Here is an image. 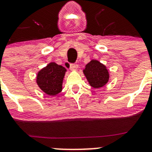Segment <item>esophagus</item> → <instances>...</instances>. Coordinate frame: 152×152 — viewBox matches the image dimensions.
I'll return each mask as SVG.
<instances>
[{
    "label": "esophagus",
    "instance_id": "esophagus-1",
    "mask_svg": "<svg viewBox=\"0 0 152 152\" xmlns=\"http://www.w3.org/2000/svg\"><path fill=\"white\" fill-rule=\"evenodd\" d=\"M78 67H79V65L77 64H70V70H77Z\"/></svg>",
    "mask_w": 152,
    "mask_h": 152
}]
</instances>
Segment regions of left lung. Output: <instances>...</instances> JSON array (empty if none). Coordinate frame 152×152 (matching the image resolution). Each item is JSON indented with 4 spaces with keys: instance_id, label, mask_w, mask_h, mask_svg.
<instances>
[{
    "instance_id": "1",
    "label": "left lung",
    "mask_w": 152,
    "mask_h": 152,
    "mask_svg": "<svg viewBox=\"0 0 152 152\" xmlns=\"http://www.w3.org/2000/svg\"><path fill=\"white\" fill-rule=\"evenodd\" d=\"M83 73L90 85L93 88L104 87L110 79L107 67L96 59H93L85 65Z\"/></svg>"
}]
</instances>
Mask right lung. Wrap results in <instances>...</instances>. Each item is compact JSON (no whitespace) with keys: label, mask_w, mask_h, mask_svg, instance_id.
<instances>
[{"label":"right lung","mask_w":152,"mask_h":152,"mask_svg":"<svg viewBox=\"0 0 152 152\" xmlns=\"http://www.w3.org/2000/svg\"><path fill=\"white\" fill-rule=\"evenodd\" d=\"M66 71V69L62 65L50 62L38 72L36 82L45 94L56 96L62 91V82Z\"/></svg>","instance_id":"add662e5"}]
</instances>
